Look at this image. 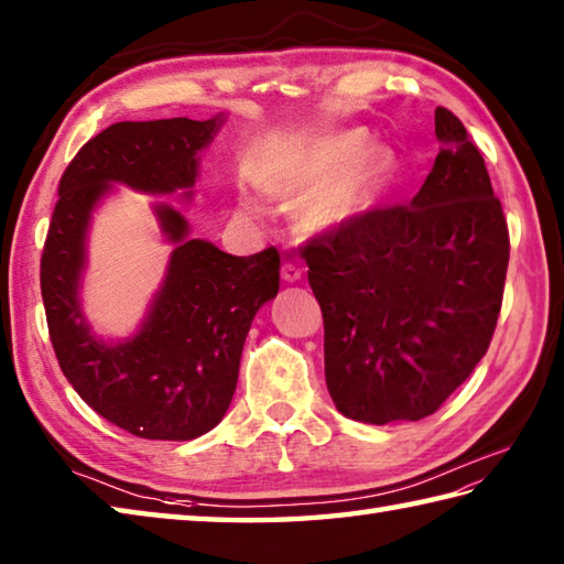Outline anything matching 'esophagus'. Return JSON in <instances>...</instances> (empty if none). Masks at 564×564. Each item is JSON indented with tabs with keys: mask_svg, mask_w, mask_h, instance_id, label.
Segmentation results:
<instances>
[{
	"mask_svg": "<svg viewBox=\"0 0 564 564\" xmlns=\"http://www.w3.org/2000/svg\"><path fill=\"white\" fill-rule=\"evenodd\" d=\"M281 275H283V281H289V283H295V281H301V275H303V269H301V265H295V263H291V261H285V263H283V269H281Z\"/></svg>",
	"mask_w": 564,
	"mask_h": 564,
	"instance_id": "esophagus-1",
	"label": "esophagus"
}]
</instances>
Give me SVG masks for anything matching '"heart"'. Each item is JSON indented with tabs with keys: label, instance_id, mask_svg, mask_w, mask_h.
I'll use <instances>...</instances> for the list:
<instances>
[{
	"label": "heart",
	"instance_id": "obj_1",
	"mask_svg": "<svg viewBox=\"0 0 564 564\" xmlns=\"http://www.w3.org/2000/svg\"><path fill=\"white\" fill-rule=\"evenodd\" d=\"M392 170L387 148L362 145L360 132H335L308 142L289 162L275 189L289 197L308 192L299 207L301 219L313 229H335L382 199Z\"/></svg>",
	"mask_w": 564,
	"mask_h": 564
}]
</instances>
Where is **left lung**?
<instances>
[{"label": "left lung", "mask_w": 564, "mask_h": 564, "mask_svg": "<svg viewBox=\"0 0 564 564\" xmlns=\"http://www.w3.org/2000/svg\"><path fill=\"white\" fill-rule=\"evenodd\" d=\"M434 126L442 150L412 202L303 247L327 392L355 422L434 414L486 355L503 303L510 239L486 162L452 110Z\"/></svg>", "instance_id": "8db88e82"}]
</instances>
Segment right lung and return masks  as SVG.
I'll return each instance as SVG.
<instances>
[{"instance_id":"add662e5","label":"right lung","mask_w":564,"mask_h":564,"mask_svg":"<svg viewBox=\"0 0 564 564\" xmlns=\"http://www.w3.org/2000/svg\"><path fill=\"white\" fill-rule=\"evenodd\" d=\"M221 122V116L116 122L76 152L58 182L41 253L51 345L80 399L140 438L189 442L221 422L253 315L279 293L281 256L273 247L224 253L212 241L189 239L175 207L155 204L160 227L175 243L165 281L140 330L108 343L90 330L78 301L90 214L112 184L192 197L199 152Z\"/></svg>"}]
</instances>
